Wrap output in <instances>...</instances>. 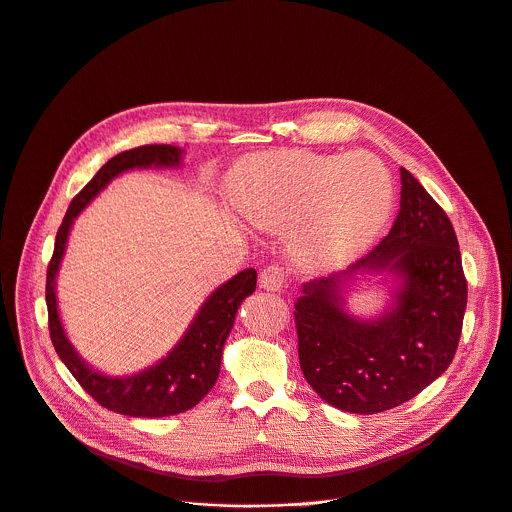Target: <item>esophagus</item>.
<instances>
[{"label": "esophagus", "instance_id": "obj_1", "mask_svg": "<svg viewBox=\"0 0 512 512\" xmlns=\"http://www.w3.org/2000/svg\"><path fill=\"white\" fill-rule=\"evenodd\" d=\"M259 287H263L267 291H283V287H285L283 269L277 267V265L265 267L259 275Z\"/></svg>", "mask_w": 512, "mask_h": 512}]
</instances>
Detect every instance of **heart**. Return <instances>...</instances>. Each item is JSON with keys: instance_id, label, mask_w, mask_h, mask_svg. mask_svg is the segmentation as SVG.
<instances>
[{"instance_id": "1", "label": "heart", "mask_w": 512, "mask_h": 512, "mask_svg": "<svg viewBox=\"0 0 512 512\" xmlns=\"http://www.w3.org/2000/svg\"><path fill=\"white\" fill-rule=\"evenodd\" d=\"M227 196L259 231L294 229L296 261L324 271L373 243L391 214L395 188L375 156L281 150L237 162L227 176Z\"/></svg>"}]
</instances>
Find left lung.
<instances>
[{
	"instance_id": "obj_1",
	"label": "left lung",
	"mask_w": 512,
	"mask_h": 512,
	"mask_svg": "<svg viewBox=\"0 0 512 512\" xmlns=\"http://www.w3.org/2000/svg\"><path fill=\"white\" fill-rule=\"evenodd\" d=\"M356 274L394 285L387 311L356 319L345 294ZM468 302L458 239L448 214L401 168V210L389 235L340 273L302 285L296 302L300 367L332 407L373 415L437 377L456 354Z\"/></svg>"
}]
</instances>
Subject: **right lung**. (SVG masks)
<instances>
[{
  "instance_id": "add662e5",
  "label": "right lung",
  "mask_w": 512,
  "mask_h": 512,
  "mask_svg": "<svg viewBox=\"0 0 512 512\" xmlns=\"http://www.w3.org/2000/svg\"><path fill=\"white\" fill-rule=\"evenodd\" d=\"M184 150L176 145H141L111 158L93 180L75 196L56 233L54 253L46 273L48 328L56 354L81 387L103 407L129 417H166L192 409L214 387L221 373L223 348L235 324V316L257 285V271L243 269L204 300L184 336L152 367L135 375L111 377L97 369L68 340L56 302V275L66 251V241L75 218L107 188L111 180L129 170L180 168Z\"/></svg>"
}]
</instances>
